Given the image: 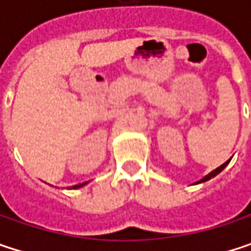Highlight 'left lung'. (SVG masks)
Segmentation results:
<instances>
[{"mask_svg":"<svg viewBox=\"0 0 251 251\" xmlns=\"http://www.w3.org/2000/svg\"><path fill=\"white\" fill-rule=\"evenodd\" d=\"M228 163H229V160H228L226 163H224L223 166H220L218 169H215L214 172H211V173H209V175H208V176H205V177H203V178H202L201 181H198V183H202V181H206V180H209V178H212L214 176H217V175H218V173H221V172H223V170L226 169V164H228Z\"/></svg>","mask_w":251,"mask_h":251,"instance_id":"left-lung-1","label":"left lung"}]
</instances>
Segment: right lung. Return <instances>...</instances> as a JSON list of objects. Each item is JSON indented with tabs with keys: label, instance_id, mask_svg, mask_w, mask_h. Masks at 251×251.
<instances>
[{
	"label": "right lung",
	"instance_id": "right-lung-1",
	"mask_svg": "<svg viewBox=\"0 0 251 251\" xmlns=\"http://www.w3.org/2000/svg\"><path fill=\"white\" fill-rule=\"evenodd\" d=\"M82 184H84V183H81V184H75V186H73V189H76V187H81Z\"/></svg>",
	"mask_w": 251,
	"mask_h": 251
}]
</instances>
